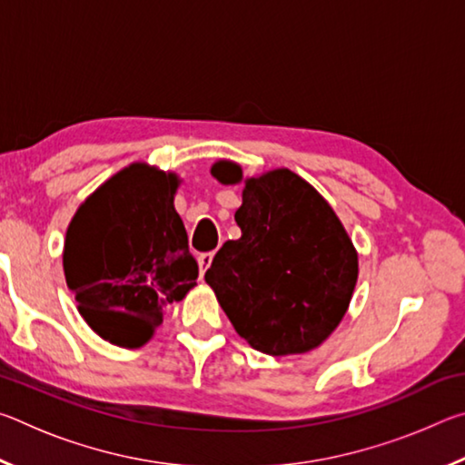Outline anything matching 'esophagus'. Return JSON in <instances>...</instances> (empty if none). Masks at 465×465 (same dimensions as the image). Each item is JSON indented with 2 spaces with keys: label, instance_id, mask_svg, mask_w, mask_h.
<instances>
[{
  "label": "esophagus",
  "instance_id": "1",
  "mask_svg": "<svg viewBox=\"0 0 465 465\" xmlns=\"http://www.w3.org/2000/svg\"><path fill=\"white\" fill-rule=\"evenodd\" d=\"M199 272H201V279L204 277V272H207V269L211 266V262H213V252H203V254H199Z\"/></svg>",
  "mask_w": 465,
  "mask_h": 465
}]
</instances>
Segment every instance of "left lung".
Here are the masks:
<instances>
[{
	"mask_svg": "<svg viewBox=\"0 0 465 465\" xmlns=\"http://www.w3.org/2000/svg\"><path fill=\"white\" fill-rule=\"evenodd\" d=\"M219 183L242 180L217 162ZM242 238L225 242L204 281L242 338L272 357L316 349L341 324L357 285V252L316 188L291 170L246 180L235 211Z\"/></svg>",
	"mask_w": 465,
	"mask_h": 465,
	"instance_id": "obj_1",
	"label": "left lung"
}]
</instances>
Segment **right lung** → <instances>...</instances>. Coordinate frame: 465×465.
I'll list each match as a JSON object with an SVG mask.
<instances>
[{
	"instance_id": "right-lung-1",
	"label": "right lung",
	"mask_w": 465,
	"mask_h": 465,
	"mask_svg": "<svg viewBox=\"0 0 465 465\" xmlns=\"http://www.w3.org/2000/svg\"><path fill=\"white\" fill-rule=\"evenodd\" d=\"M176 188V174L133 163L88 196L67 227V287L88 326L113 344H145L196 285Z\"/></svg>"
}]
</instances>
